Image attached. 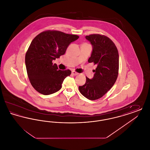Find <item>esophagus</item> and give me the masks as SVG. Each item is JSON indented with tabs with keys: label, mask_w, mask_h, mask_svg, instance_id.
Listing matches in <instances>:
<instances>
[{
	"label": "esophagus",
	"mask_w": 150,
	"mask_h": 150,
	"mask_svg": "<svg viewBox=\"0 0 150 150\" xmlns=\"http://www.w3.org/2000/svg\"><path fill=\"white\" fill-rule=\"evenodd\" d=\"M72 74L73 75H74V76H76V75H78L79 74L78 72H76L74 71H72Z\"/></svg>",
	"instance_id": "34e87169"
}]
</instances>
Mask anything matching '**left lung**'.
<instances>
[{
    "mask_svg": "<svg viewBox=\"0 0 150 150\" xmlns=\"http://www.w3.org/2000/svg\"><path fill=\"white\" fill-rule=\"evenodd\" d=\"M92 45L88 62L97 64L93 78L86 77L84 85L79 86L81 94L89 100H98L112 87L119 71V57L114 42L107 36L100 34L86 36Z\"/></svg>",
    "mask_w": 150,
    "mask_h": 150,
    "instance_id": "8db88e82",
    "label": "left lung"
}]
</instances>
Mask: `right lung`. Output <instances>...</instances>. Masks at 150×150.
I'll return each mask as SVG.
<instances>
[{"mask_svg":"<svg viewBox=\"0 0 150 150\" xmlns=\"http://www.w3.org/2000/svg\"><path fill=\"white\" fill-rule=\"evenodd\" d=\"M79 38L56 30H48L33 40L25 56V64L31 84L44 95L56 93L62 87L69 70H59L53 60L64 55L70 43Z\"/></svg>","mask_w":150,"mask_h":150,"instance_id":"right-lung-1","label":"right lung"}]
</instances>
